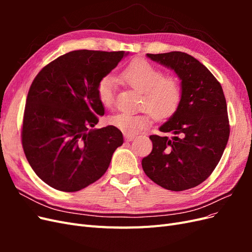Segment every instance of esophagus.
Here are the masks:
<instances>
[{
    "label": "esophagus",
    "mask_w": 252,
    "mask_h": 252,
    "mask_svg": "<svg viewBox=\"0 0 252 252\" xmlns=\"http://www.w3.org/2000/svg\"><path fill=\"white\" fill-rule=\"evenodd\" d=\"M134 138H135V136L132 135V134H125V139L127 141H132Z\"/></svg>",
    "instance_id": "1"
}]
</instances>
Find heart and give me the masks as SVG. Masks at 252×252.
<instances>
[{
	"instance_id": "1",
	"label": "heart",
	"mask_w": 252,
	"mask_h": 252,
	"mask_svg": "<svg viewBox=\"0 0 252 252\" xmlns=\"http://www.w3.org/2000/svg\"><path fill=\"white\" fill-rule=\"evenodd\" d=\"M121 78L134 90L142 94L140 107L145 109L141 113L120 112L109 118V123L127 134L146 129L151 118L165 120L171 117L178 109L182 100V84L175 75H164L162 69L148 61L136 59L129 63ZM117 79L112 74H106L98 81L96 94L100 103L106 108L114 104V89Z\"/></svg>"
}]
</instances>
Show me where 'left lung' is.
Listing matches in <instances>:
<instances>
[{"label":"left lung","mask_w":252,"mask_h":252,"mask_svg":"<svg viewBox=\"0 0 252 252\" xmlns=\"http://www.w3.org/2000/svg\"><path fill=\"white\" fill-rule=\"evenodd\" d=\"M147 57L178 74L182 100L159 127L171 138L150 135L152 151L142 159V167L156 184L183 191L207 179L223 156L230 133L226 98L215 75L187 53H147Z\"/></svg>","instance_id":"left-lung-1"}]
</instances>
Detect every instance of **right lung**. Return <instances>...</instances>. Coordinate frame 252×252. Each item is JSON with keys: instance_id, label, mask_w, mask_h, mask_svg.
I'll list each match as a JSON object with an SVG mask.
<instances>
[{"instance_id": "obj_1", "label": "right lung", "mask_w": 252, "mask_h": 252, "mask_svg": "<svg viewBox=\"0 0 252 252\" xmlns=\"http://www.w3.org/2000/svg\"><path fill=\"white\" fill-rule=\"evenodd\" d=\"M124 51L74 50L36 74L29 88L22 145L32 168L60 191L89 186L108 169L123 134L112 125L94 128L104 116L97 83L116 68Z\"/></svg>"}]
</instances>
